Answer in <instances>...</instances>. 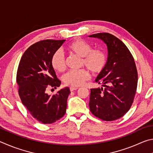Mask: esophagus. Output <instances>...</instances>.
Masks as SVG:
<instances>
[{
    "label": "esophagus",
    "mask_w": 153,
    "mask_h": 153,
    "mask_svg": "<svg viewBox=\"0 0 153 153\" xmlns=\"http://www.w3.org/2000/svg\"><path fill=\"white\" fill-rule=\"evenodd\" d=\"M69 89H70V90L71 91H74V90H77L78 89V88H76V87H70L69 88Z\"/></svg>",
    "instance_id": "obj_1"
}]
</instances>
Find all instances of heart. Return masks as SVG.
Returning <instances> with one entry per match:
<instances>
[{
    "label": "heart",
    "instance_id": "b5f03b06",
    "mask_svg": "<svg viewBox=\"0 0 153 153\" xmlns=\"http://www.w3.org/2000/svg\"><path fill=\"white\" fill-rule=\"evenodd\" d=\"M67 51L79 57H82V64L93 74H99L107 65V56L101 49H92V46L87 41L77 39L67 46ZM51 66L57 72L65 69V61L60 51H56L51 57ZM90 77L88 72L85 69L70 71L63 77L65 84L72 87L81 86Z\"/></svg>",
    "mask_w": 153,
    "mask_h": 153
}]
</instances>
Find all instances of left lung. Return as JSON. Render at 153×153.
I'll use <instances>...</instances> for the list:
<instances>
[{"label":"left lung","instance_id":"left-lung-1","mask_svg":"<svg viewBox=\"0 0 153 153\" xmlns=\"http://www.w3.org/2000/svg\"><path fill=\"white\" fill-rule=\"evenodd\" d=\"M88 36L101 40L108 51L107 65L95 79L102 87L90 89V110L100 120H117L130 108L136 92L138 72L134 59L115 36L98 33Z\"/></svg>","mask_w":153,"mask_h":153}]
</instances>
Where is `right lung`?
Returning <instances> with one entry per match:
<instances>
[{"instance_id": "1", "label": "right lung", "mask_w": 153, "mask_h": 153, "mask_svg": "<svg viewBox=\"0 0 153 153\" xmlns=\"http://www.w3.org/2000/svg\"><path fill=\"white\" fill-rule=\"evenodd\" d=\"M65 40H45L30 46L21 59L17 73V83L22 102L31 115L44 124L55 122L66 112L70 90L61 89L54 95L46 90L61 85L51 66V57Z\"/></svg>"}]
</instances>
